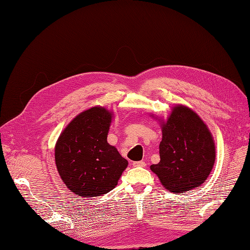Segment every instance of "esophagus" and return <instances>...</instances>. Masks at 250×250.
<instances>
[{
  "instance_id": "1",
  "label": "esophagus",
  "mask_w": 250,
  "mask_h": 250,
  "mask_svg": "<svg viewBox=\"0 0 250 250\" xmlns=\"http://www.w3.org/2000/svg\"><path fill=\"white\" fill-rule=\"evenodd\" d=\"M132 166H133V167H142V168H144V167H146V163L143 162V161H141V162H133Z\"/></svg>"
}]
</instances>
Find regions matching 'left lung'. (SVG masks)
Instances as JSON below:
<instances>
[{
    "label": "left lung",
    "instance_id": "1",
    "mask_svg": "<svg viewBox=\"0 0 250 250\" xmlns=\"http://www.w3.org/2000/svg\"><path fill=\"white\" fill-rule=\"evenodd\" d=\"M160 122L163 138L161 161L151 165L163 187L183 194L200 187L213 170L216 160L215 141L203 120L183 104L173 106L167 120L150 115Z\"/></svg>",
    "mask_w": 250,
    "mask_h": 250
}]
</instances>
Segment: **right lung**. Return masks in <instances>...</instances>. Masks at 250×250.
Listing matches in <instances>:
<instances>
[{
    "label": "right lung",
    "mask_w": 250,
    "mask_h": 250,
    "mask_svg": "<svg viewBox=\"0 0 250 250\" xmlns=\"http://www.w3.org/2000/svg\"><path fill=\"white\" fill-rule=\"evenodd\" d=\"M113 111L94 106L75 117L55 145L60 178L71 192L90 198L106 194L118 185L128 162L107 143Z\"/></svg>",
    "instance_id": "obj_1"
}]
</instances>
